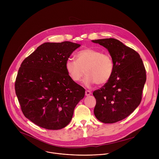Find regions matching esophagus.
Wrapping results in <instances>:
<instances>
[{
	"label": "esophagus",
	"mask_w": 159,
	"mask_h": 159,
	"mask_svg": "<svg viewBox=\"0 0 159 159\" xmlns=\"http://www.w3.org/2000/svg\"><path fill=\"white\" fill-rule=\"evenodd\" d=\"M90 94H91V92H90V90H85V96H90Z\"/></svg>",
	"instance_id": "1"
}]
</instances>
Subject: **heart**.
<instances>
[{"label": "heart", "mask_w": 159, "mask_h": 159, "mask_svg": "<svg viewBox=\"0 0 159 159\" xmlns=\"http://www.w3.org/2000/svg\"><path fill=\"white\" fill-rule=\"evenodd\" d=\"M76 60L68 59L65 69L68 75L74 82H79L84 72L83 82L87 87L94 84H106L114 71V62L111 56L93 48H85L76 54Z\"/></svg>", "instance_id": "b5f03b06"}]
</instances>
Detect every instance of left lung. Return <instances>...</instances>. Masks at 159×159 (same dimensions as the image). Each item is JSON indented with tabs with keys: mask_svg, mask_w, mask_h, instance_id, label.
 I'll return each mask as SVG.
<instances>
[{
	"mask_svg": "<svg viewBox=\"0 0 159 159\" xmlns=\"http://www.w3.org/2000/svg\"><path fill=\"white\" fill-rule=\"evenodd\" d=\"M105 47L114 62L110 80L93 93L96 118L104 123L121 121L134 111L142 101L146 70L140 55L114 38L92 40Z\"/></svg>",
	"mask_w": 159,
	"mask_h": 159,
	"instance_id": "1",
	"label": "left lung"
}]
</instances>
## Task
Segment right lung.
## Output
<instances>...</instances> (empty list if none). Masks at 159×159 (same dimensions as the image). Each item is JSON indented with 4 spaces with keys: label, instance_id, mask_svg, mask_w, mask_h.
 I'll return each instance as SVG.
<instances>
[{
    "label": "right lung",
    "instance_id": "1",
    "mask_svg": "<svg viewBox=\"0 0 159 159\" xmlns=\"http://www.w3.org/2000/svg\"><path fill=\"white\" fill-rule=\"evenodd\" d=\"M80 44L70 41L44 43L22 62L15 90L26 118L47 129L70 122L85 89L67 74L65 63Z\"/></svg>",
    "mask_w": 159,
    "mask_h": 159
}]
</instances>
